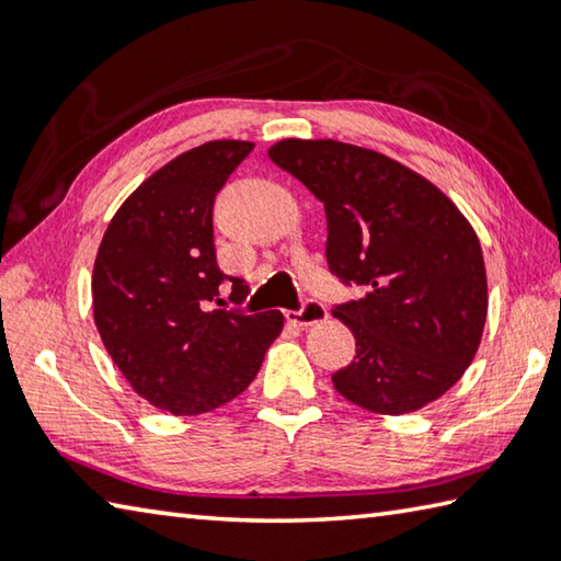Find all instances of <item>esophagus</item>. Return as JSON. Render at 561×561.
Listing matches in <instances>:
<instances>
[{"label": "esophagus", "mask_w": 561, "mask_h": 561, "mask_svg": "<svg viewBox=\"0 0 561 561\" xmlns=\"http://www.w3.org/2000/svg\"><path fill=\"white\" fill-rule=\"evenodd\" d=\"M329 317L327 307L317 299H307L301 304V309L297 311H287V321L297 327H314L319 321H324Z\"/></svg>", "instance_id": "1"}]
</instances>
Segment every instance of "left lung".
I'll return each mask as SVG.
<instances>
[{
  "label": "left lung",
  "instance_id": "left-lung-1",
  "mask_svg": "<svg viewBox=\"0 0 561 561\" xmlns=\"http://www.w3.org/2000/svg\"><path fill=\"white\" fill-rule=\"evenodd\" d=\"M327 210V262L364 297L331 314L356 356L331 381L371 413L403 415L460 381L480 346L488 277L480 240L431 180L376 150L287 138L270 148Z\"/></svg>",
  "mask_w": 561,
  "mask_h": 561
}]
</instances>
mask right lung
I'll list each match as a JSON object with an SVG mask.
<instances>
[{
  "instance_id": "obj_1",
  "label": "right lung",
  "mask_w": 561,
  "mask_h": 561,
  "mask_svg": "<svg viewBox=\"0 0 561 561\" xmlns=\"http://www.w3.org/2000/svg\"><path fill=\"white\" fill-rule=\"evenodd\" d=\"M210 140L170 160L118 207L93 264V319L103 346L140 398L173 415H201L240 396L284 327L282 311L213 309L220 284L213 205L252 153ZM222 307V304H220Z\"/></svg>"
}]
</instances>
